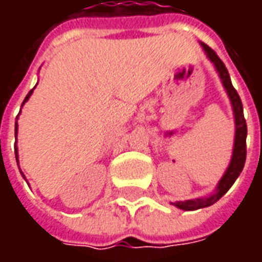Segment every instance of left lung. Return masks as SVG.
<instances>
[{
    "label": "left lung",
    "mask_w": 262,
    "mask_h": 262,
    "mask_svg": "<svg viewBox=\"0 0 262 262\" xmlns=\"http://www.w3.org/2000/svg\"><path fill=\"white\" fill-rule=\"evenodd\" d=\"M202 46L206 54H208V57L210 59V61L213 63L216 70H217L220 78H222V82H223L226 91H227V95L230 98L233 112H234V120H236V136H234V148H233L230 165L226 170L225 176L222 177L219 185L216 188V192L208 198H199V199H193V201H184V202L174 203L177 208L184 209V210H196V209L206 208V206H210L214 202H217L220 198L230 189L231 185L237 180V177L240 176V172L243 171V167H244V163H246V156H247V146H246L247 123H246L244 114H243L242 99L238 97L236 88L231 84L230 75H229V71L226 69L225 63L219 59V56L216 54L214 50H212L209 46L203 45V43Z\"/></svg>",
    "instance_id": "left-lung-1"
}]
</instances>
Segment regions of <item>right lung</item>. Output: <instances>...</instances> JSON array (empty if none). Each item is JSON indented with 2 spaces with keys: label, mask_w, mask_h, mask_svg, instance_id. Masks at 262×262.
I'll return each mask as SVG.
<instances>
[{
  "label": "right lung",
  "mask_w": 262,
  "mask_h": 262,
  "mask_svg": "<svg viewBox=\"0 0 262 262\" xmlns=\"http://www.w3.org/2000/svg\"><path fill=\"white\" fill-rule=\"evenodd\" d=\"M32 92H33V88H32L31 91H29V94L26 95V98H25V99H24V102H22V105H24V103H25L26 101H28V99H29V97H31ZM16 132H18V125L15 123V133H16ZM15 157H16V161H18V151H16V150H15ZM20 174H22V172H20ZM22 176H24V174H22Z\"/></svg>",
  "instance_id": "add662e5"
}]
</instances>
